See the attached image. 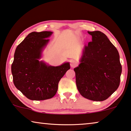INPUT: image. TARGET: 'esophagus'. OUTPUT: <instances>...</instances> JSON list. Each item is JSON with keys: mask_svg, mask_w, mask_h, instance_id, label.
<instances>
[{"mask_svg": "<svg viewBox=\"0 0 131 131\" xmlns=\"http://www.w3.org/2000/svg\"><path fill=\"white\" fill-rule=\"evenodd\" d=\"M77 66V63L75 60H71V68H75V66Z\"/></svg>", "mask_w": 131, "mask_h": 131, "instance_id": "esophagus-1", "label": "esophagus"}]
</instances>
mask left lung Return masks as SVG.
Returning a JSON list of instances; mask_svg holds the SVG:
<instances>
[{
    "instance_id": "left-lung-1",
    "label": "left lung",
    "mask_w": 131,
    "mask_h": 131,
    "mask_svg": "<svg viewBox=\"0 0 131 131\" xmlns=\"http://www.w3.org/2000/svg\"><path fill=\"white\" fill-rule=\"evenodd\" d=\"M92 42L83 48L79 65L74 68L77 88L93 101L106 100L118 88L122 66L118 50L100 31L88 32Z\"/></svg>"
}]
</instances>
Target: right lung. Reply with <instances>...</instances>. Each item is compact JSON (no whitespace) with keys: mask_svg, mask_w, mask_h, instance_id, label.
<instances>
[{"mask_svg":"<svg viewBox=\"0 0 131 131\" xmlns=\"http://www.w3.org/2000/svg\"><path fill=\"white\" fill-rule=\"evenodd\" d=\"M52 34L50 31L31 32L15 50L11 67L13 83L30 100L42 101L53 97L60 79L70 69L69 62L53 66L39 60Z\"/></svg>","mask_w":131,"mask_h":131,"instance_id":"obj_1","label":"right lung"}]
</instances>
